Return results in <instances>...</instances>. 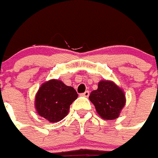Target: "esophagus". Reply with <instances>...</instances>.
<instances>
[{
	"mask_svg": "<svg viewBox=\"0 0 158 158\" xmlns=\"http://www.w3.org/2000/svg\"><path fill=\"white\" fill-rule=\"evenodd\" d=\"M89 94H90V92L88 91H86V92H84V93H83V94H81V95H82V96H83V97H87V98H88V96H89Z\"/></svg>",
	"mask_w": 158,
	"mask_h": 158,
	"instance_id": "1",
	"label": "esophagus"
}]
</instances>
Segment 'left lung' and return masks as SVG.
<instances>
[{
	"label": "left lung",
	"instance_id": "8db88e82",
	"mask_svg": "<svg viewBox=\"0 0 158 158\" xmlns=\"http://www.w3.org/2000/svg\"><path fill=\"white\" fill-rule=\"evenodd\" d=\"M89 99L104 120L117 119L126 104L123 90L110 80L99 81L98 89L92 92Z\"/></svg>",
	"mask_w": 158,
	"mask_h": 158
}]
</instances>
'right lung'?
<instances>
[{
    "mask_svg": "<svg viewBox=\"0 0 158 158\" xmlns=\"http://www.w3.org/2000/svg\"><path fill=\"white\" fill-rule=\"evenodd\" d=\"M78 97L72 87L63 81L51 79L43 82L35 98V108L39 116L50 123H57L66 117L70 106Z\"/></svg>",
    "mask_w": 158,
    "mask_h": 158,
    "instance_id": "1",
    "label": "right lung"
}]
</instances>
